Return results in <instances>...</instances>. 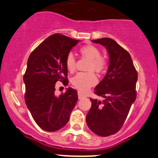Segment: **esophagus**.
<instances>
[{
    "label": "esophagus",
    "instance_id": "esophagus-1",
    "mask_svg": "<svg viewBox=\"0 0 158 158\" xmlns=\"http://www.w3.org/2000/svg\"><path fill=\"white\" fill-rule=\"evenodd\" d=\"M87 96L85 95V94H83L82 92L80 91V90H79V91H78V97H79V99H82V98H85Z\"/></svg>",
    "mask_w": 158,
    "mask_h": 158
}]
</instances>
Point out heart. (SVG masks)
Masks as SVG:
<instances>
[{"label": "heart", "mask_w": 158, "mask_h": 158, "mask_svg": "<svg viewBox=\"0 0 158 158\" xmlns=\"http://www.w3.org/2000/svg\"><path fill=\"white\" fill-rule=\"evenodd\" d=\"M82 57L89 59L86 70L89 72L79 73L71 79V83L75 88L81 91H86L97 83V78L93 71L101 73L108 66L106 56L101 55L99 49L94 45H85L79 49ZM65 66L70 72H74L77 68V59L72 52H69L65 58Z\"/></svg>", "instance_id": "heart-1"}]
</instances>
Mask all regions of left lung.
Wrapping results in <instances>:
<instances>
[{
	"label": "left lung",
	"mask_w": 158,
	"mask_h": 158,
	"mask_svg": "<svg viewBox=\"0 0 158 158\" xmlns=\"http://www.w3.org/2000/svg\"><path fill=\"white\" fill-rule=\"evenodd\" d=\"M92 41L106 47L110 61L106 75L94 91L104 100L90 98L86 123L94 134L108 137L120 130L135 101L137 72L128 52L114 40L102 38Z\"/></svg>",
	"instance_id": "obj_1"
}]
</instances>
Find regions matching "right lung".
Returning <instances> with one entry per match:
<instances>
[{"label":"right lung","mask_w":158,"mask_h":158,"mask_svg":"<svg viewBox=\"0 0 158 158\" xmlns=\"http://www.w3.org/2000/svg\"><path fill=\"white\" fill-rule=\"evenodd\" d=\"M79 40L56 33L31 52L23 75L24 99L32 118L40 128L56 131L67 124L77 104V90L68 88L55 95L56 81L68 85L65 58Z\"/></svg>","instance_id":"obj_1"}]
</instances>
